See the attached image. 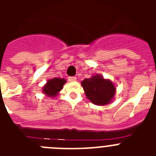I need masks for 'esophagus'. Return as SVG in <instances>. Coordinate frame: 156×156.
I'll return each mask as SVG.
<instances>
[{
	"label": "esophagus",
	"instance_id": "esophagus-1",
	"mask_svg": "<svg viewBox=\"0 0 156 156\" xmlns=\"http://www.w3.org/2000/svg\"><path fill=\"white\" fill-rule=\"evenodd\" d=\"M68 80L69 81V82H74V81L76 80V77H75V76H69L68 78Z\"/></svg>",
	"mask_w": 156,
	"mask_h": 156
}]
</instances>
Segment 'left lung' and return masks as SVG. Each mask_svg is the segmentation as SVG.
I'll use <instances>...</instances> for the list:
<instances>
[{
  "label": "left lung",
  "mask_w": 156,
  "mask_h": 156,
  "mask_svg": "<svg viewBox=\"0 0 156 156\" xmlns=\"http://www.w3.org/2000/svg\"><path fill=\"white\" fill-rule=\"evenodd\" d=\"M81 85L87 98L97 105H105L110 103L115 94L113 83L98 74L83 80Z\"/></svg>",
  "instance_id": "8db88e82"
}]
</instances>
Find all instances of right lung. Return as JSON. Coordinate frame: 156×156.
<instances>
[{"instance_id": "right-lung-1", "label": "right lung", "mask_w": 156, "mask_h": 156, "mask_svg": "<svg viewBox=\"0 0 156 156\" xmlns=\"http://www.w3.org/2000/svg\"><path fill=\"white\" fill-rule=\"evenodd\" d=\"M66 83L65 79L55 77L53 79L47 81V83L43 87V93L51 98L55 97L58 94L59 91L62 90L63 85Z\"/></svg>"}]
</instances>
